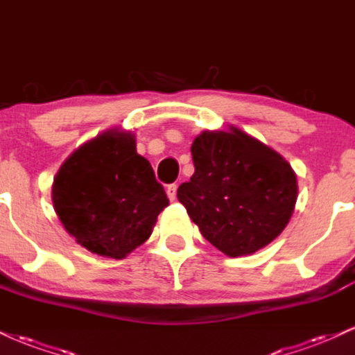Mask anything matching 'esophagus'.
Segmentation results:
<instances>
[{"mask_svg":"<svg viewBox=\"0 0 355 355\" xmlns=\"http://www.w3.org/2000/svg\"><path fill=\"white\" fill-rule=\"evenodd\" d=\"M166 194H168V198L171 201H174L176 199V194H178V184H169L166 187Z\"/></svg>","mask_w":355,"mask_h":355,"instance_id":"esophagus-1","label":"esophagus"}]
</instances>
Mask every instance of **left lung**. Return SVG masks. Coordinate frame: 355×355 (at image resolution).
Returning <instances> with one entry per match:
<instances>
[{
  "label": "left lung",
  "mask_w": 355,
  "mask_h": 355,
  "mask_svg": "<svg viewBox=\"0 0 355 355\" xmlns=\"http://www.w3.org/2000/svg\"><path fill=\"white\" fill-rule=\"evenodd\" d=\"M191 153L196 171L178 199L212 245L237 257L281 234L297 199V179L281 154L237 128L204 131Z\"/></svg>",
  "instance_id": "8db88e82"
}]
</instances>
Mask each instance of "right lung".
I'll return each mask as SVG.
<instances>
[{"label": "right lung", "instance_id": "right-lung-1", "mask_svg": "<svg viewBox=\"0 0 355 355\" xmlns=\"http://www.w3.org/2000/svg\"><path fill=\"white\" fill-rule=\"evenodd\" d=\"M53 204L66 231L87 251L123 259L151 236L169 204L135 136L107 131L74 151L53 184Z\"/></svg>", "mask_w": 355, "mask_h": 355}]
</instances>
